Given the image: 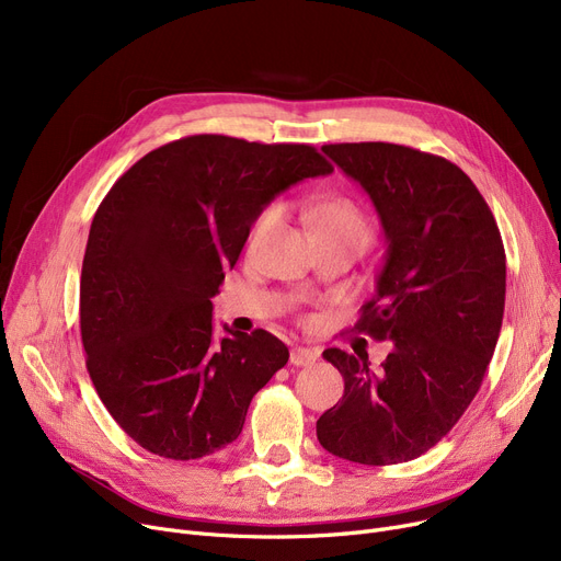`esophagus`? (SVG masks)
<instances>
[{
    "mask_svg": "<svg viewBox=\"0 0 561 561\" xmlns=\"http://www.w3.org/2000/svg\"><path fill=\"white\" fill-rule=\"evenodd\" d=\"M318 359V350L316 347H302L296 345L290 350V364L293 366H311Z\"/></svg>",
    "mask_w": 561,
    "mask_h": 561,
    "instance_id": "34e87169",
    "label": "esophagus"
}]
</instances>
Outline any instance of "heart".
<instances>
[{
    "instance_id": "b5f03b06",
    "label": "heart",
    "mask_w": 561,
    "mask_h": 561,
    "mask_svg": "<svg viewBox=\"0 0 561 561\" xmlns=\"http://www.w3.org/2000/svg\"><path fill=\"white\" fill-rule=\"evenodd\" d=\"M282 220V209L279 206H268L265 209L252 231H250V239H248V252L256 254L265 248L268 239L273 236V231L277 229ZM325 229H359L368 233V225L364 220V216L357 211V206L347 202V199H330V202H322L313 209V231H325Z\"/></svg>"
}]
</instances>
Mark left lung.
<instances>
[{"label":"left lung","instance_id":"left-lung-1","mask_svg":"<svg viewBox=\"0 0 561 561\" xmlns=\"http://www.w3.org/2000/svg\"><path fill=\"white\" fill-rule=\"evenodd\" d=\"M322 152L368 193L385 229V263L355 330L391 350L379 368L359 352H322L345 391L316 434L355 463L416 459L482 387L505 313L503 239L470 176L444 157L396 142H336Z\"/></svg>","mask_w":561,"mask_h":561}]
</instances>
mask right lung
I'll return each mask as SVG.
<instances>
[{
  "label": "right lung",
  "mask_w": 561,
  "mask_h": 561,
  "mask_svg": "<svg viewBox=\"0 0 561 561\" xmlns=\"http://www.w3.org/2000/svg\"><path fill=\"white\" fill-rule=\"evenodd\" d=\"M332 170L311 145L199 134L106 193L83 254L81 341L100 400L140 448L188 461L239 438L288 347L265 330L218 341L211 298L265 206Z\"/></svg>",
  "instance_id": "1"
}]
</instances>
